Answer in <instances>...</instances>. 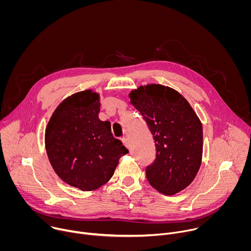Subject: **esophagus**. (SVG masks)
I'll list each match as a JSON object with an SVG mask.
<instances>
[{
    "label": "esophagus",
    "instance_id": "esophagus-1",
    "mask_svg": "<svg viewBox=\"0 0 251 251\" xmlns=\"http://www.w3.org/2000/svg\"><path fill=\"white\" fill-rule=\"evenodd\" d=\"M122 142H123L124 146H125L127 149H130V143H129L128 138H123V139H122Z\"/></svg>",
    "mask_w": 251,
    "mask_h": 251
}]
</instances>
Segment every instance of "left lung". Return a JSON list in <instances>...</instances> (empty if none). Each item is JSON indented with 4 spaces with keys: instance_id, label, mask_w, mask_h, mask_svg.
I'll return each mask as SVG.
<instances>
[{
    "instance_id": "1",
    "label": "left lung",
    "mask_w": 251,
    "mask_h": 251,
    "mask_svg": "<svg viewBox=\"0 0 251 251\" xmlns=\"http://www.w3.org/2000/svg\"><path fill=\"white\" fill-rule=\"evenodd\" d=\"M153 135L156 159L146 169L150 185L166 196L186 189L196 177L202 157V126L188 100L161 85L139 86L129 93Z\"/></svg>"
}]
</instances>
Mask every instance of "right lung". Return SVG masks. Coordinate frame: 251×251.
<instances>
[{
  "instance_id": "add662e5",
  "label": "right lung",
  "mask_w": 251,
  "mask_h": 251,
  "mask_svg": "<svg viewBox=\"0 0 251 251\" xmlns=\"http://www.w3.org/2000/svg\"><path fill=\"white\" fill-rule=\"evenodd\" d=\"M99 93L92 89L66 97L52 113L45 134L46 150L56 175L71 187L89 192L112 177L128 153L101 121Z\"/></svg>"
}]
</instances>
